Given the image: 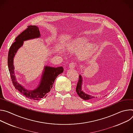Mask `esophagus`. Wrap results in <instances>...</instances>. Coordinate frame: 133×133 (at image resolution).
Here are the masks:
<instances>
[{
  "label": "esophagus",
  "mask_w": 133,
  "mask_h": 133,
  "mask_svg": "<svg viewBox=\"0 0 133 133\" xmlns=\"http://www.w3.org/2000/svg\"><path fill=\"white\" fill-rule=\"evenodd\" d=\"M76 65V64L75 62H71L69 64V67L70 68H74Z\"/></svg>",
  "instance_id": "1"
}]
</instances>
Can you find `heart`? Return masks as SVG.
<instances>
[{
	"mask_svg": "<svg viewBox=\"0 0 133 133\" xmlns=\"http://www.w3.org/2000/svg\"><path fill=\"white\" fill-rule=\"evenodd\" d=\"M70 47L74 50L82 49L81 54L83 56H88L96 48L93 44H88V41L85 38H78L72 42L70 44Z\"/></svg>",
	"mask_w": 133,
	"mask_h": 133,
	"instance_id": "1",
	"label": "heart"
}]
</instances>
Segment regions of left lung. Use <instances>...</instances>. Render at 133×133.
Listing matches in <instances>:
<instances>
[{
	"label": "left lung",
	"instance_id": "1",
	"mask_svg": "<svg viewBox=\"0 0 133 133\" xmlns=\"http://www.w3.org/2000/svg\"><path fill=\"white\" fill-rule=\"evenodd\" d=\"M82 82H83V79L81 75L79 76V79L78 82L77 83V85L76 86V92L77 94L78 95V96L83 99L84 100H88V101H91L93 99H95V98H97V97H95L93 96L89 95L88 94H87L85 93L82 89Z\"/></svg>",
	"mask_w": 133,
	"mask_h": 133
}]
</instances>
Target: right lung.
I'll return each mask as SVG.
<instances>
[{
    "instance_id": "1",
    "label": "right lung",
    "mask_w": 133,
    "mask_h": 133,
    "mask_svg": "<svg viewBox=\"0 0 133 133\" xmlns=\"http://www.w3.org/2000/svg\"><path fill=\"white\" fill-rule=\"evenodd\" d=\"M40 37L41 34L38 27L34 25L28 26L26 30L16 38L15 42L13 43L9 48L8 55V66L14 86L26 97L36 101L47 96L48 93L52 87L56 77L64 71L63 67H52L45 66L39 85L36 88L32 90L26 89L17 82L14 66V58L16 53L18 49L23 46L24 41Z\"/></svg>"
}]
</instances>
